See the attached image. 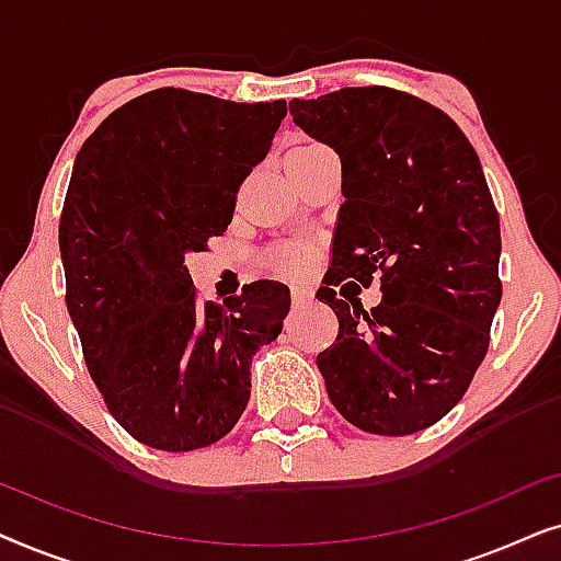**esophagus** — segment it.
Listing matches in <instances>:
<instances>
[{
    "label": "esophagus",
    "instance_id": "34e87169",
    "mask_svg": "<svg viewBox=\"0 0 561 561\" xmlns=\"http://www.w3.org/2000/svg\"><path fill=\"white\" fill-rule=\"evenodd\" d=\"M290 298H294V306H306L313 301V290L309 286H294L290 288Z\"/></svg>",
    "mask_w": 561,
    "mask_h": 561
}]
</instances>
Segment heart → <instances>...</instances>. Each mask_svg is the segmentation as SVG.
<instances>
[{"instance_id":"b5f03b06","label":"heart","mask_w":561,"mask_h":561,"mask_svg":"<svg viewBox=\"0 0 561 561\" xmlns=\"http://www.w3.org/2000/svg\"><path fill=\"white\" fill-rule=\"evenodd\" d=\"M273 263L286 273H301L311 263V248L304 242H288L273 252Z\"/></svg>"}]
</instances>
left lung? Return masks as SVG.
<instances>
[{
  "label": "left lung",
  "instance_id": "left-lung-1",
  "mask_svg": "<svg viewBox=\"0 0 561 561\" xmlns=\"http://www.w3.org/2000/svg\"><path fill=\"white\" fill-rule=\"evenodd\" d=\"M290 117L342 160L332 267L319 301L340 319L317 365L329 401L370 434L405 436L459 403L501 304V221L455 119L388 87L294 99ZM381 275L370 312L332 285Z\"/></svg>",
  "mask_w": 561,
  "mask_h": 561
}]
</instances>
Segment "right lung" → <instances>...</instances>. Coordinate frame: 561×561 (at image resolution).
I'll list each match as a JSON object with an SVG mask.
<instances>
[{"mask_svg":"<svg viewBox=\"0 0 561 561\" xmlns=\"http://www.w3.org/2000/svg\"><path fill=\"white\" fill-rule=\"evenodd\" d=\"M286 99L237 104L156 89L83 142L60 214L66 306L106 409L163 451L209 447L250 401V363L280 334L288 286L198 301L186 260L232 221Z\"/></svg>","mask_w":561,"mask_h":561,"instance_id":"1","label":"right lung"}]
</instances>
